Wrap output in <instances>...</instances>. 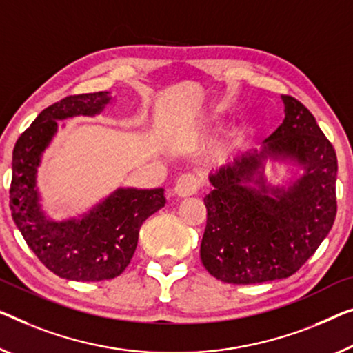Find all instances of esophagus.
Listing matches in <instances>:
<instances>
[{"mask_svg": "<svg viewBox=\"0 0 353 353\" xmlns=\"http://www.w3.org/2000/svg\"><path fill=\"white\" fill-rule=\"evenodd\" d=\"M198 190H199L198 177L194 174H190V172H187V174H182L179 177L174 185V193L181 198L192 196V194H194Z\"/></svg>", "mask_w": 353, "mask_h": 353, "instance_id": "esophagus-1", "label": "esophagus"}]
</instances>
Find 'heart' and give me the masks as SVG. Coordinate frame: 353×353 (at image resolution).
Returning a JSON list of instances; mask_svg holds the SVG:
<instances>
[{
  "instance_id": "1",
  "label": "heart",
  "mask_w": 353,
  "mask_h": 353,
  "mask_svg": "<svg viewBox=\"0 0 353 353\" xmlns=\"http://www.w3.org/2000/svg\"><path fill=\"white\" fill-rule=\"evenodd\" d=\"M219 130V125H215V126H212V131H217Z\"/></svg>"
}]
</instances>
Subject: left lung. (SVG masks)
<instances>
[{"label": "left lung", "instance_id": "left-lung-1", "mask_svg": "<svg viewBox=\"0 0 353 353\" xmlns=\"http://www.w3.org/2000/svg\"><path fill=\"white\" fill-rule=\"evenodd\" d=\"M282 125L263 143L209 176L208 222L201 261L222 282L261 283L294 274L336 217L338 160L314 115L282 94ZM268 159L290 162L303 172L282 186L268 184Z\"/></svg>", "mask_w": 353, "mask_h": 353}]
</instances>
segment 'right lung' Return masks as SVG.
Returning a JSON list of instances; mask_svg holds the SVG:
<instances>
[{"instance_id": "obj_1", "label": "right lung", "mask_w": 353, "mask_h": 353, "mask_svg": "<svg viewBox=\"0 0 353 353\" xmlns=\"http://www.w3.org/2000/svg\"><path fill=\"white\" fill-rule=\"evenodd\" d=\"M110 92L72 94L34 119L12 152L10 210L17 228L42 265L68 281L97 282L122 274L138 245L141 225L165 206L163 188H117L87 210L66 220H52L42 209L38 168L59 131V120L101 114Z\"/></svg>"}]
</instances>
